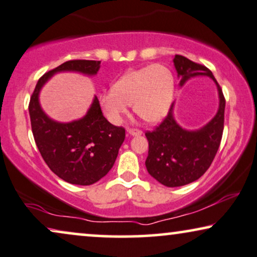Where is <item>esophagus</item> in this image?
Wrapping results in <instances>:
<instances>
[{"instance_id":"1","label":"esophagus","mask_w":257,"mask_h":257,"mask_svg":"<svg viewBox=\"0 0 257 257\" xmlns=\"http://www.w3.org/2000/svg\"><path fill=\"white\" fill-rule=\"evenodd\" d=\"M126 133H128V134L132 135V136H140V135H142V132L139 131V129L128 128V129H126Z\"/></svg>"}]
</instances>
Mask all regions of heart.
<instances>
[{"label": "heart", "instance_id": "1", "mask_svg": "<svg viewBox=\"0 0 257 257\" xmlns=\"http://www.w3.org/2000/svg\"><path fill=\"white\" fill-rule=\"evenodd\" d=\"M174 97V77L165 65L153 64L125 72L113 83L112 90L100 93L99 105L111 123L121 122L133 106L146 122L160 123L170 111Z\"/></svg>", "mask_w": 257, "mask_h": 257}]
</instances>
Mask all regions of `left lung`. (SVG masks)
<instances>
[{
    "instance_id": "left-lung-1",
    "label": "left lung",
    "mask_w": 257,
    "mask_h": 257,
    "mask_svg": "<svg viewBox=\"0 0 257 257\" xmlns=\"http://www.w3.org/2000/svg\"><path fill=\"white\" fill-rule=\"evenodd\" d=\"M173 64L180 78L179 86L194 77H209L216 84L219 105L216 115L198 129H185L174 117L172 104L167 117L157 129L146 133L148 140V173L167 187L193 183L207 171L218 151L224 128V99L222 89L207 67L175 54Z\"/></svg>"
}]
</instances>
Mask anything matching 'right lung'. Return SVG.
<instances>
[{
  "label": "right lung",
  "mask_w": 257,
  "mask_h": 257,
  "mask_svg": "<svg viewBox=\"0 0 257 257\" xmlns=\"http://www.w3.org/2000/svg\"><path fill=\"white\" fill-rule=\"evenodd\" d=\"M100 61L70 60L45 73L38 80L29 102L32 132L42 159L60 179L73 185H92L111 170L125 138L122 126L110 123L95 96L82 118L58 122L40 105V91L56 73L77 72L93 77Z\"/></svg>",
  "instance_id": "obj_1"
}]
</instances>
